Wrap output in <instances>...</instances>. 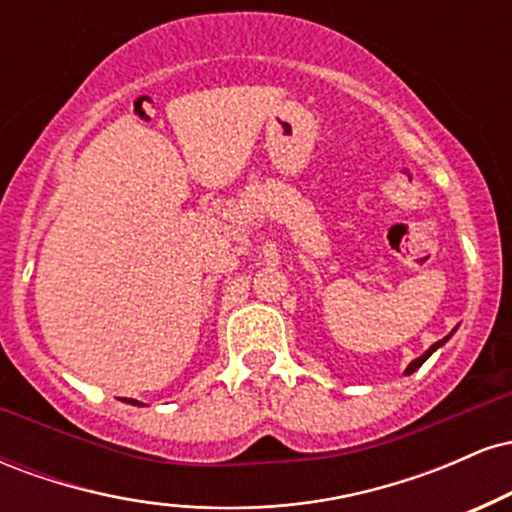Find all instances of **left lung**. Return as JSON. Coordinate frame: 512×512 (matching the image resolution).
Segmentation results:
<instances>
[{"label": "left lung", "instance_id": "left-lung-1", "mask_svg": "<svg viewBox=\"0 0 512 512\" xmlns=\"http://www.w3.org/2000/svg\"><path fill=\"white\" fill-rule=\"evenodd\" d=\"M445 342H448V337H445V339H440V342H436V344H433V346H431V349H428L424 356H419V358H416V361H411V363H409V368H407V375H411V373H414V370H416V368H421V363H424V361H426V358H428V356H431V354H433V351H436V349H438V346H440V344H445Z\"/></svg>", "mask_w": 512, "mask_h": 512}]
</instances>
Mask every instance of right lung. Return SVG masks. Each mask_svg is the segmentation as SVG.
<instances>
[{"mask_svg": "<svg viewBox=\"0 0 512 512\" xmlns=\"http://www.w3.org/2000/svg\"><path fill=\"white\" fill-rule=\"evenodd\" d=\"M129 404H139V402H134V399H129Z\"/></svg>", "mask_w": 512, "mask_h": 512, "instance_id": "obj_1", "label": "right lung"}]
</instances>
